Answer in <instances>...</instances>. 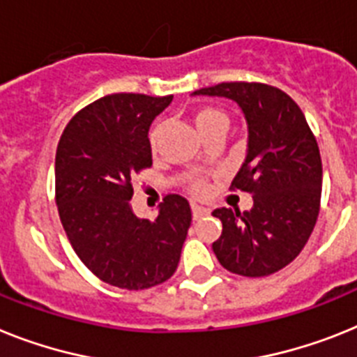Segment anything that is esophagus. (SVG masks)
I'll return each mask as SVG.
<instances>
[{"label":"esophagus","mask_w":357,"mask_h":357,"mask_svg":"<svg viewBox=\"0 0 357 357\" xmlns=\"http://www.w3.org/2000/svg\"><path fill=\"white\" fill-rule=\"evenodd\" d=\"M211 214V211L206 208V206H202V205H196V203H192V218L194 220H199V218H203V215H208Z\"/></svg>","instance_id":"obj_1"}]
</instances>
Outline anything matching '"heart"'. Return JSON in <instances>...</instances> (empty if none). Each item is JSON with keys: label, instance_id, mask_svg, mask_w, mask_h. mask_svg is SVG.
Here are the masks:
<instances>
[{"label": "heart", "instance_id": "1", "mask_svg": "<svg viewBox=\"0 0 357 357\" xmlns=\"http://www.w3.org/2000/svg\"><path fill=\"white\" fill-rule=\"evenodd\" d=\"M192 119H194V125H196V128H197V132L199 134L206 132V130H211V128H214V127H227V125H229V118H227V114L220 109H214V107H202V109H197L196 112H194ZM160 132H161V127L152 128V132H151L152 149H155V145H158V137H160ZM190 190H192L196 196H199V194L205 192V185H203L202 181H194L192 187H190Z\"/></svg>", "mask_w": 357, "mask_h": 357}]
</instances>
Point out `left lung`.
<instances>
[{
	"instance_id": "left-lung-1",
	"label": "left lung",
	"mask_w": 357,
	"mask_h": 357,
	"mask_svg": "<svg viewBox=\"0 0 357 357\" xmlns=\"http://www.w3.org/2000/svg\"><path fill=\"white\" fill-rule=\"evenodd\" d=\"M194 96H221L247 119L245 163L230 188L250 192L254 206L215 208L223 223L212 243L218 261L239 275L263 278L294 261L312 234L321 202V155L303 112L289 94L265 83L230 82Z\"/></svg>"
}]
</instances>
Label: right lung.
<instances>
[{
    "instance_id": "add662e5",
    "label": "right lung",
    "mask_w": 357,
    "mask_h": 357,
    "mask_svg": "<svg viewBox=\"0 0 357 357\" xmlns=\"http://www.w3.org/2000/svg\"><path fill=\"white\" fill-rule=\"evenodd\" d=\"M172 96L110 94L68 121L56 151V205L74 252L112 287L143 290L176 272L192 221L169 194L154 221L132 211V178L152 167L149 128Z\"/></svg>"
}]
</instances>
